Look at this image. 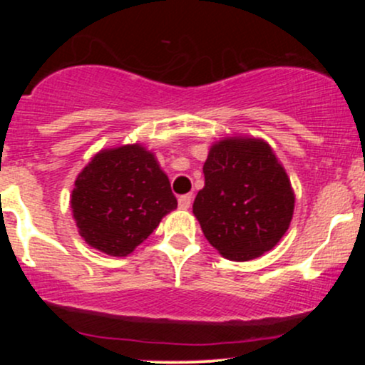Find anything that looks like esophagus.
<instances>
[{"mask_svg": "<svg viewBox=\"0 0 365 365\" xmlns=\"http://www.w3.org/2000/svg\"><path fill=\"white\" fill-rule=\"evenodd\" d=\"M192 199H194V197H192L190 194L180 195L178 197V206L182 209H188V207H190V204H192Z\"/></svg>", "mask_w": 365, "mask_h": 365, "instance_id": "esophagus-1", "label": "esophagus"}]
</instances>
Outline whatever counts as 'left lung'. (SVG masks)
Wrapping results in <instances>:
<instances>
[{
  "instance_id": "left-lung-1",
  "label": "left lung",
  "mask_w": 365,
  "mask_h": 365,
  "mask_svg": "<svg viewBox=\"0 0 365 365\" xmlns=\"http://www.w3.org/2000/svg\"><path fill=\"white\" fill-rule=\"evenodd\" d=\"M204 188L194 216L204 237L223 257L250 261L282 240L295 195L271 145L254 137H226L209 149Z\"/></svg>"
}]
</instances>
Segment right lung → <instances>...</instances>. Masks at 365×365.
<instances>
[{"label": "right lung", "mask_w": 365, "mask_h": 365, "mask_svg": "<svg viewBox=\"0 0 365 365\" xmlns=\"http://www.w3.org/2000/svg\"><path fill=\"white\" fill-rule=\"evenodd\" d=\"M73 220L94 249L125 257L177 207L158 159L140 144L103 149L78 173L70 197Z\"/></svg>", "instance_id": "obj_1"}]
</instances>
